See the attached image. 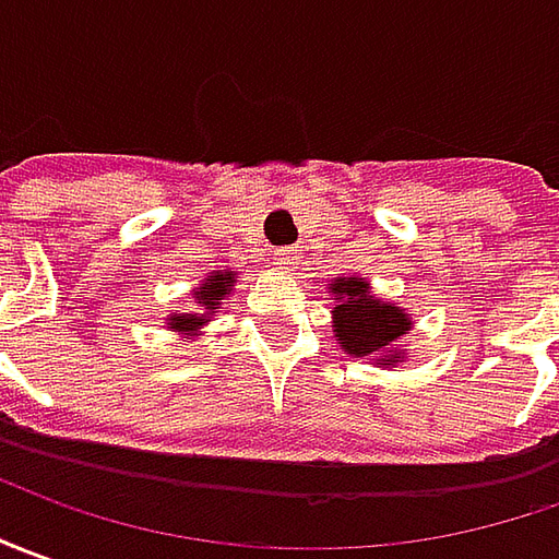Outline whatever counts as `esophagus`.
I'll use <instances>...</instances> for the list:
<instances>
[{"label": "esophagus", "instance_id": "obj_1", "mask_svg": "<svg viewBox=\"0 0 559 559\" xmlns=\"http://www.w3.org/2000/svg\"><path fill=\"white\" fill-rule=\"evenodd\" d=\"M304 252L298 246H286V249H276L273 252V264H280L283 271H295V264H301Z\"/></svg>", "mask_w": 559, "mask_h": 559}]
</instances>
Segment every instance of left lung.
<instances>
[{"instance_id":"8db88e82","label":"left lung","mask_w":559,"mask_h":559,"mask_svg":"<svg viewBox=\"0 0 559 559\" xmlns=\"http://www.w3.org/2000/svg\"><path fill=\"white\" fill-rule=\"evenodd\" d=\"M329 288L334 301V337L344 353L356 359H374L377 365H395L404 359L399 344L414 325L404 310L374 298L368 280L359 276H337Z\"/></svg>"}]
</instances>
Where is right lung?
I'll list each match as a JSON object with an SVG mask.
<instances>
[{"label":"right lung","instance_id":"obj_1","mask_svg":"<svg viewBox=\"0 0 559 559\" xmlns=\"http://www.w3.org/2000/svg\"><path fill=\"white\" fill-rule=\"evenodd\" d=\"M237 283V273L234 271H215L213 276H206L200 288L194 292V301L203 313H176V317H169L167 329L173 331H185V334H198L210 319L222 310V304L228 301L230 286Z\"/></svg>","mask_w":559,"mask_h":559}]
</instances>
